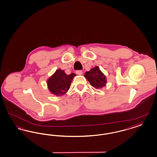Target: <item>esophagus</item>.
<instances>
[{"instance_id": "1", "label": "esophagus", "mask_w": 157, "mask_h": 157, "mask_svg": "<svg viewBox=\"0 0 157 157\" xmlns=\"http://www.w3.org/2000/svg\"><path fill=\"white\" fill-rule=\"evenodd\" d=\"M76 74L78 75H81L83 74V71L82 70H78L76 71Z\"/></svg>"}]
</instances>
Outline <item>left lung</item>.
Here are the masks:
<instances>
[{
	"label": "left lung",
	"instance_id": "1",
	"mask_svg": "<svg viewBox=\"0 0 157 157\" xmlns=\"http://www.w3.org/2000/svg\"><path fill=\"white\" fill-rule=\"evenodd\" d=\"M84 76L88 79L92 86L96 89H100L106 85V76L101 72L98 67H95L86 72Z\"/></svg>",
	"mask_w": 157,
	"mask_h": 157
}]
</instances>
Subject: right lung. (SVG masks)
<instances>
[{
  "label": "right lung",
  "mask_w": 157,
  "mask_h": 157,
  "mask_svg": "<svg viewBox=\"0 0 157 157\" xmlns=\"http://www.w3.org/2000/svg\"><path fill=\"white\" fill-rule=\"evenodd\" d=\"M75 74L67 75L64 71L58 69L47 81L48 88L51 93L57 96L65 94L69 90Z\"/></svg>",
  "instance_id": "1"
}]
</instances>
